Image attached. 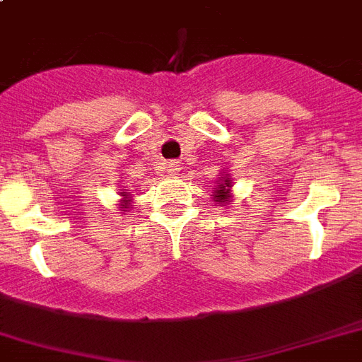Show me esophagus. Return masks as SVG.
Wrapping results in <instances>:
<instances>
[{
	"mask_svg": "<svg viewBox=\"0 0 362 362\" xmlns=\"http://www.w3.org/2000/svg\"><path fill=\"white\" fill-rule=\"evenodd\" d=\"M178 170H180V167H178V163H176V161H169V163H167V173H169V175L175 176L176 173H178Z\"/></svg>",
	"mask_w": 362,
	"mask_h": 362,
	"instance_id": "obj_1",
	"label": "esophagus"
}]
</instances>
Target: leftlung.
I'll return each instance as SVG.
<instances>
[{
    "label": "left lung",
    "mask_w": 362,
    "mask_h": 362,
    "mask_svg": "<svg viewBox=\"0 0 362 362\" xmlns=\"http://www.w3.org/2000/svg\"><path fill=\"white\" fill-rule=\"evenodd\" d=\"M212 193H214V201H216L218 205H228L231 199V180L228 178V176H222V180H220V184H218L214 189H212Z\"/></svg>",
    "instance_id": "8db88e82"
}]
</instances>
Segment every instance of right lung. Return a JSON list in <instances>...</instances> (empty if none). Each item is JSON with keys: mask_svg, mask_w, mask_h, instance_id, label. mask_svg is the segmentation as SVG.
I'll return each mask as SVG.
<instances>
[{"mask_svg": "<svg viewBox=\"0 0 362 362\" xmlns=\"http://www.w3.org/2000/svg\"><path fill=\"white\" fill-rule=\"evenodd\" d=\"M121 195H123V203H121L119 209H129V203H131V197H129V193L121 192Z\"/></svg>", "mask_w": 362, "mask_h": 362, "instance_id": "obj_1", "label": "right lung"}]
</instances>
